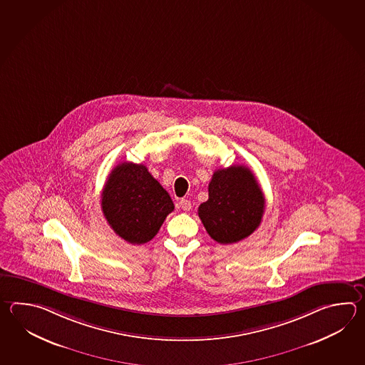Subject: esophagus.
I'll use <instances>...</instances> for the list:
<instances>
[{"label": "esophagus", "mask_w": 365, "mask_h": 365, "mask_svg": "<svg viewBox=\"0 0 365 365\" xmlns=\"http://www.w3.org/2000/svg\"><path fill=\"white\" fill-rule=\"evenodd\" d=\"M179 205H180V208L183 209V210H186L188 212L190 209H191V201L187 200V199H182V200L179 201Z\"/></svg>", "instance_id": "1"}]
</instances>
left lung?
I'll return each mask as SVG.
<instances>
[{
    "label": "left lung",
    "mask_w": 365,
    "mask_h": 365,
    "mask_svg": "<svg viewBox=\"0 0 365 365\" xmlns=\"http://www.w3.org/2000/svg\"><path fill=\"white\" fill-rule=\"evenodd\" d=\"M208 192V200L200 204L197 213L210 238L231 245L259 227L265 197L248 168L234 165L215 171Z\"/></svg>",
    "instance_id": "obj_1"
}]
</instances>
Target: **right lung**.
Instances as JSON below:
<instances>
[{
  "label": "right lung",
  "mask_w": 365,
  "mask_h": 365,
  "mask_svg": "<svg viewBox=\"0 0 365 365\" xmlns=\"http://www.w3.org/2000/svg\"><path fill=\"white\" fill-rule=\"evenodd\" d=\"M101 208L117 235L143 245L156 235L174 204L144 165L122 163L108 177Z\"/></svg>",
  "instance_id": "obj_1"
}]
</instances>
